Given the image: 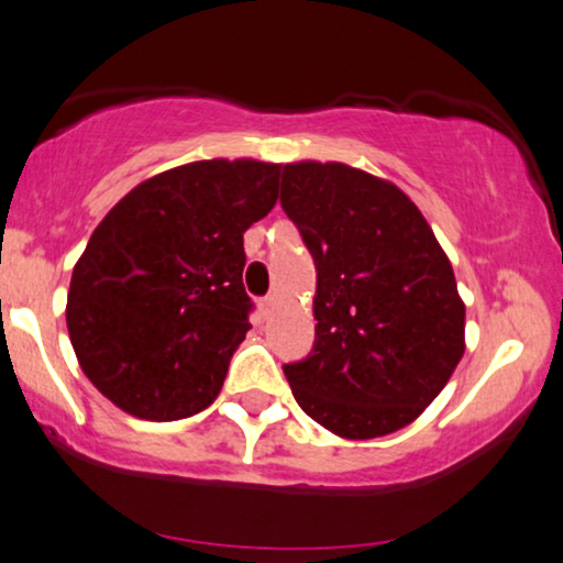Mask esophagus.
Segmentation results:
<instances>
[{"instance_id":"obj_1","label":"esophagus","mask_w":563,"mask_h":563,"mask_svg":"<svg viewBox=\"0 0 563 563\" xmlns=\"http://www.w3.org/2000/svg\"><path fill=\"white\" fill-rule=\"evenodd\" d=\"M275 303H277V294H269V296H265V298H262V301H260V309L265 311V314H269V311L275 309Z\"/></svg>"}]
</instances>
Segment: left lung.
I'll list each match as a JSON object with an SVG mask.
<instances>
[{
    "label": "left lung",
    "mask_w": 563,
    "mask_h": 563,
    "mask_svg": "<svg viewBox=\"0 0 563 563\" xmlns=\"http://www.w3.org/2000/svg\"><path fill=\"white\" fill-rule=\"evenodd\" d=\"M280 205L314 257L317 338L286 364L296 402L343 439L416 421L465 353L444 249L393 181L345 163L283 166Z\"/></svg>",
    "instance_id": "1"
}]
</instances>
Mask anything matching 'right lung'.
Here are the masks:
<instances>
[{
  "mask_svg": "<svg viewBox=\"0 0 563 563\" xmlns=\"http://www.w3.org/2000/svg\"><path fill=\"white\" fill-rule=\"evenodd\" d=\"M280 166L197 161L109 210L73 269L67 330L82 372L145 421L216 400L249 332L244 233L275 208Z\"/></svg>",
  "mask_w": 563,
  "mask_h": 563,
  "instance_id": "obj_1",
  "label": "right lung"
}]
</instances>
